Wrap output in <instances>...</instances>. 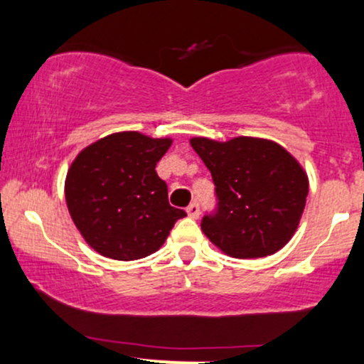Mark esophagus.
<instances>
[{
    "label": "esophagus",
    "mask_w": 364,
    "mask_h": 364,
    "mask_svg": "<svg viewBox=\"0 0 364 364\" xmlns=\"http://www.w3.org/2000/svg\"><path fill=\"white\" fill-rule=\"evenodd\" d=\"M186 212H188V215L191 217V219H198V215H200V205L196 202H193V203H190V205H188V208H186Z\"/></svg>",
    "instance_id": "esophagus-1"
}]
</instances>
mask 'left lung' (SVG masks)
I'll return each instance as SVG.
<instances>
[{"label": "left lung", "mask_w": 364, "mask_h": 364, "mask_svg": "<svg viewBox=\"0 0 364 364\" xmlns=\"http://www.w3.org/2000/svg\"><path fill=\"white\" fill-rule=\"evenodd\" d=\"M215 185L217 205L202 231L235 258H260L282 248L298 229L308 178L281 145L237 136L229 141L191 139Z\"/></svg>", "instance_id": "left-lung-1"}]
</instances>
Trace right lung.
<instances>
[{"instance_id": "obj_1", "label": "right lung", "mask_w": 364, "mask_h": 364, "mask_svg": "<svg viewBox=\"0 0 364 364\" xmlns=\"http://www.w3.org/2000/svg\"><path fill=\"white\" fill-rule=\"evenodd\" d=\"M169 147V139L121 132L89 145L75 159L66 174V205L95 252L123 262L149 257L186 215L169 205L168 185L156 173Z\"/></svg>"}]
</instances>
